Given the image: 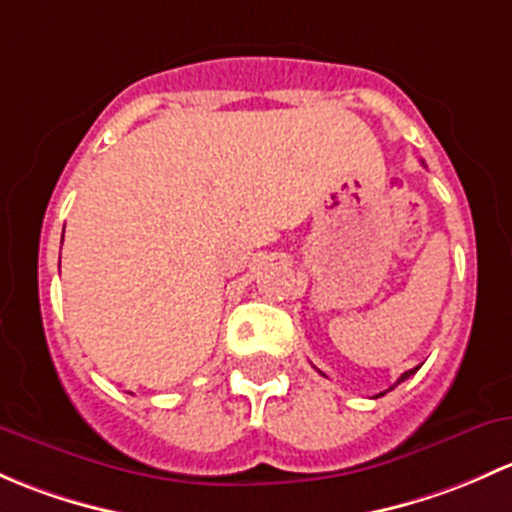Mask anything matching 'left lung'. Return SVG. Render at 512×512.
I'll list each match as a JSON object with an SVG mask.
<instances>
[{
	"label": "left lung",
	"instance_id": "8db88e82",
	"mask_svg": "<svg viewBox=\"0 0 512 512\" xmlns=\"http://www.w3.org/2000/svg\"><path fill=\"white\" fill-rule=\"evenodd\" d=\"M416 370H419V367H414V370L404 372V374H402V377H399V379H397V384H399V382H404V379H407V377H412V374H414ZM397 384H394V387H397ZM394 387H389V389H394ZM389 389H387V392H389ZM382 394H384V392H382ZM382 394H379V397H382Z\"/></svg>",
	"mask_w": 512,
	"mask_h": 512
}]
</instances>
